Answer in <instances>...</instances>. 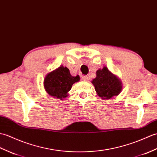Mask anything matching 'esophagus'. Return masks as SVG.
<instances>
[{
  "instance_id": "34e87169",
  "label": "esophagus",
  "mask_w": 157,
  "mask_h": 157,
  "mask_svg": "<svg viewBox=\"0 0 157 157\" xmlns=\"http://www.w3.org/2000/svg\"><path fill=\"white\" fill-rule=\"evenodd\" d=\"M82 79L83 80V81H85V82H87V80H88V77L87 76H82Z\"/></svg>"
}]
</instances>
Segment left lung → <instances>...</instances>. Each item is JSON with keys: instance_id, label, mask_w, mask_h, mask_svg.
I'll use <instances>...</instances> for the list:
<instances>
[{"instance_id": "left-lung-1", "label": "left lung", "mask_w": 157, "mask_h": 157, "mask_svg": "<svg viewBox=\"0 0 157 157\" xmlns=\"http://www.w3.org/2000/svg\"><path fill=\"white\" fill-rule=\"evenodd\" d=\"M92 83L98 95L102 99H110L118 96L122 90L121 81L106 67L99 69L96 71V78L92 80Z\"/></svg>"}]
</instances>
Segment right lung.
Here are the masks:
<instances>
[{
  "instance_id": "1",
  "label": "right lung",
  "mask_w": 157,
  "mask_h": 157,
  "mask_svg": "<svg viewBox=\"0 0 157 157\" xmlns=\"http://www.w3.org/2000/svg\"><path fill=\"white\" fill-rule=\"evenodd\" d=\"M79 76H72L69 69L61 65L47 74L44 79V87L49 95L62 100L68 96V92L74 83L79 81Z\"/></svg>"
}]
</instances>
